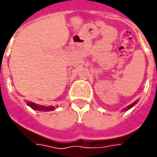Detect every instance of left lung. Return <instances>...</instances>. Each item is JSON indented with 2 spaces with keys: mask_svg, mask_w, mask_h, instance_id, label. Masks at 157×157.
Instances as JSON below:
<instances>
[{
  "mask_svg": "<svg viewBox=\"0 0 157 157\" xmlns=\"http://www.w3.org/2000/svg\"><path fill=\"white\" fill-rule=\"evenodd\" d=\"M135 103H136V102H134V103H132V104H131V105H129V106H128V108H127V109H131V108H132V107H133V106H134V105H135ZM127 109H125V110H127Z\"/></svg>",
  "mask_w": 157,
  "mask_h": 157,
  "instance_id": "1",
  "label": "left lung"
}]
</instances>
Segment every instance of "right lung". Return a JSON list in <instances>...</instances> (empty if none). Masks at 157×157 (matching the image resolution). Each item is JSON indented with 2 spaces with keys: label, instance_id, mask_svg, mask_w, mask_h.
Returning a JSON list of instances; mask_svg holds the SVG:
<instances>
[{
  "label": "right lung",
  "instance_id": "1",
  "mask_svg": "<svg viewBox=\"0 0 157 157\" xmlns=\"http://www.w3.org/2000/svg\"><path fill=\"white\" fill-rule=\"evenodd\" d=\"M28 106H29L30 108H32L33 109H35V110H39V111H51L55 109V107L53 106H48V107H45V106H41L38 105L34 102H28L27 103Z\"/></svg>",
  "mask_w": 157,
  "mask_h": 157
}]
</instances>
